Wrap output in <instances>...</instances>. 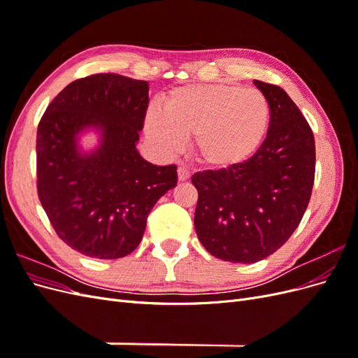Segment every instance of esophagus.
Returning a JSON list of instances; mask_svg holds the SVG:
<instances>
[{"label":"esophagus","instance_id":"34e87169","mask_svg":"<svg viewBox=\"0 0 358 358\" xmlns=\"http://www.w3.org/2000/svg\"><path fill=\"white\" fill-rule=\"evenodd\" d=\"M178 178H179V182H185L191 178V171L188 170V167L185 166H179L178 169Z\"/></svg>","mask_w":358,"mask_h":358}]
</instances>
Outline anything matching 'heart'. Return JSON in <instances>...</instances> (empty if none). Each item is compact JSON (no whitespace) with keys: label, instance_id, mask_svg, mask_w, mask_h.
Returning <instances> with one entry per match:
<instances>
[{"label":"heart","instance_id":"heart-1","mask_svg":"<svg viewBox=\"0 0 358 358\" xmlns=\"http://www.w3.org/2000/svg\"><path fill=\"white\" fill-rule=\"evenodd\" d=\"M270 125L263 92L237 85H187L171 90L162 113L149 112L146 136L164 152L192 137V149L210 169L239 166L262 148Z\"/></svg>","mask_w":358,"mask_h":358}]
</instances>
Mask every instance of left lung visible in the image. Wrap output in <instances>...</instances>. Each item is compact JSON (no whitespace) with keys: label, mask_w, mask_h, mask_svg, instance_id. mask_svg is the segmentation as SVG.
<instances>
[{"label":"left lung","mask_w":358,"mask_h":358,"mask_svg":"<svg viewBox=\"0 0 358 358\" xmlns=\"http://www.w3.org/2000/svg\"><path fill=\"white\" fill-rule=\"evenodd\" d=\"M270 106L262 148L239 166L191 178L199 191L194 225L213 257L251 264L282 246L299 227L315 178V140L288 94L254 80Z\"/></svg>","instance_id":"8db88e82"}]
</instances>
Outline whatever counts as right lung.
<instances>
[{
	"instance_id": "add662e5",
	"label": "right lung",
	"mask_w": 358,
	"mask_h": 358,
	"mask_svg": "<svg viewBox=\"0 0 358 358\" xmlns=\"http://www.w3.org/2000/svg\"><path fill=\"white\" fill-rule=\"evenodd\" d=\"M149 85L113 73L74 80L48 106L37 129V191L59 239L92 258L131 254L155 203L176 187V166H154L136 148ZM96 131L95 150L80 136Z\"/></svg>"
}]
</instances>
